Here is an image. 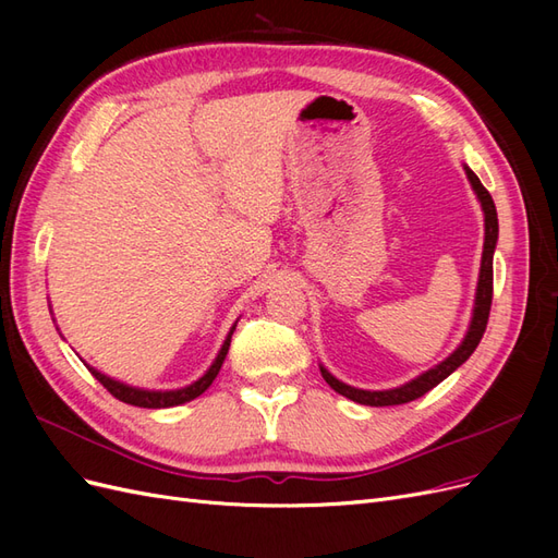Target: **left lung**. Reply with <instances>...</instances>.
<instances>
[{"instance_id": "1", "label": "left lung", "mask_w": 558, "mask_h": 558, "mask_svg": "<svg viewBox=\"0 0 558 558\" xmlns=\"http://www.w3.org/2000/svg\"><path fill=\"white\" fill-rule=\"evenodd\" d=\"M463 170L468 174V181L475 191L482 211H484V251H482V267H480V281H477V293H475V310H472L470 318V328L463 337V342L459 344L451 356H447L442 363H437L435 367L426 369L424 375H418L416 379L402 384L398 388H388V391H363V388H353L340 379H335L328 369L320 365V375L330 384L332 391L340 396L359 402V404H369V408H388V404H404L412 402L421 396H426L430 388H435L440 381H445L456 367H461L470 356L472 351L477 349L482 335L486 330V320L488 312H492V298H494V251L498 242V214L492 195L482 185L477 174L470 170L468 165H463Z\"/></svg>"}]
</instances>
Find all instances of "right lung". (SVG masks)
I'll return each instance as SVG.
<instances>
[{
  "instance_id": "right-lung-1",
  "label": "right lung",
  "mask_w": 558,
  "mask_h": 558,
  "mask_svg": "<svg viewBox=\"0 0 558 558\" xmlns=\"http://www.w3.org/2000/svg\"><path fill=\"white\" fill-rule=\"evenodd\" d=\"M238 326V324H234ZM234 326L230 328L226 342L221 347V351H218V356L214 359L211 367L207 369L205 375H202L197 381H193L191 386H183V388H174V391H146V388H137V386H128L123 381H116L107 375L99 373V369L90 367L88 363V369L93 373V377L102 384L107 391L118 398L121 402H128V404H134V408H148V410H165V408H177V404H183V402H191L195 400L197 396H202L207 391V388L211 386V381L216 379L218 369H221L226 356H228V349H230V337L234 332Z\"/></svg>"
}]
</instances>
